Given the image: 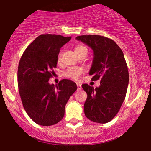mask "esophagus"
<instances>
[{
    "label": "esophagus",
    "instance_id": "esophagus-1",
    "mask_svg": "<svg viewBox=\"0 0 151 151\" xmlns=\"http://www.w3.org/2000/svg\"><path fill=\"white\" fill-rule=\"evenodd\" d=\"M77 91H80V90H81V88H82L81 85L79 84V83H77Z\"/></svg>",
    "mask_w": 151,
    "mask_h": 151
}]
</instances>
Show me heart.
Returning <instances> with one entry per match:
<instances>
[{
	"mask_svg": "<svg viewBox=\"0 0 151 151\" xmlns=\"http://www.w3.org/2000/svg\"><path fill=\"white\" fill-rule=\"evenodd\" d=\"M87 50V48L85 46H83V45H77V46L75 47L74 48V50H75L76 53L77 55L82 52L83 50ZM58 62L60 63L61 61V53H59L58 55ZM83 73V69L82 68H80V67H71V68H68L66 71H64L63 74L68 78L73 79V80H77L79 78L80 75Z\"/></svg>",
	"mask_w": 151,
	"mask_h": 151,
	"instance_id": "obj_1",
	"label": "heart"
}]
</instances>
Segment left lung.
<instances>
[{
  "mask_svg": "<svg viewBox=\"0 0 151 151\" xmlns=\"http://www.w3.org/2000/svg\"><path fill=\"white\" fill-rule=\"evenodd\" d=\"M76 39L93 51V60L89 74L92 80H101L94 88L82 85L87 93L85 115L96 123L109 122L120 110L129 85L128 67L121 49L112 39L99 35H83Z\"/></svg>",
  "mask_w": 151,
  "mask_h": 151,
  "instance_id": "obj_1",
  "label": "left lung"
}]
</instances>
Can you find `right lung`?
I'll return each instance as SVG.
<instances>
[{"label":"right lung","instance_id":"right-lung-1","mask_svg":"<svg viewBox=\"0 0 151 151\" xmlns=\"http://www.w3.org/2000/svg\"><path fill=\"white\" fill-rule=\"evenodd\" d=\"M71 37L42 34L27 47L17 71L19 93L28 116L41 126H52L63 119L65 106L77 86L70 80L49 83L55 74L60 48Z\"/></svg>","mask_w":151,"mask_h":151}]
</instances>
